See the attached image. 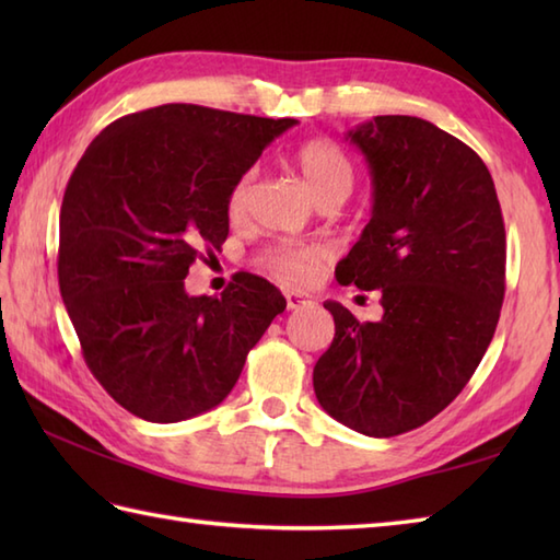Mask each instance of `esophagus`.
<instances>
[{
  "mask_svg": "<svg viewBox=\"0 0 560 560\" xmlns=\"http://www.w3.org/2000/svg\"><path fill=\"white\" fill-rule=\"evenodd\" d=\"M313 303H315L313 295L299 293V291H287V305H289V311H301V307H307V305H313Z\"/></svg>",
  "mask_w": 560,
  "mask_h": 560,
  "instance_id": "obj_1",
  "label": "esophagus"
}]
</instances>
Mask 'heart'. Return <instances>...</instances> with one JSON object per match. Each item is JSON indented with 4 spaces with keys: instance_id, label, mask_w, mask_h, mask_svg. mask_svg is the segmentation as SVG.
<instances>
[{
    "instance_id": "heart-1",
    "label": "heart",
    "mask_w": 560,
    "mask_h": 560,
    "mask_svg": "<svg viewBox=\"0 0 560 560\" xmlns=\"http://www.w3.org/2000/svg\"><path fill=\"white\" fill-rule=\"evenodd\" d=\"M293 163L303 175L307 192L317 201L347 199L355 183L353 165L347 153L331 139H305L293 151ZM249 189H253V171H245L231 183L225 192V213L231 221H243L249 207ZM325 253L315 245H277L269 247L261 261L277 273L279 279L303 287L313 281L317 267L323 265Z\"/></svg>"
}]
</instances>
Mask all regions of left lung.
Masks as SVG:
<instances>
[{
  "label": "left lung",
  "instance_id": "1",
  "mask_svg": "<svg viewBox=\"0 0 560 560\" xmlns=\"http://www.w3.org/2000/svg\"><path fill=\"white\" fill-rule=\"evenodd\" d=\"M349 139L373 175V217L337 281L380 291L383 319L327 301L335 339L313 371L331 419L392 438L431 421L477 371L505 295V223L479 153L409 115H377Z\"/></svg>",
  "mask_w": 560,
  "mask_h": 560
}]
</instances>
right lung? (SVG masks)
<instances>
[{
    "label": "right lung",
    "mask_w": 560,
    "mask_h": 560,
    "mask_svg": "<svg viewBox=\"0 0 560 560\" xmlns=\"http://www.w3.org/2000/svg\"><path fill=\"white\" fill-rule=\"evenodd\" d=\"M293 117L168 103L110 122L83 151L59 211V293L103 389L151 423L217 407L287 299L241 273L187 295L201 249L229 237L225 192Z\"/></svg>",
    "instance_id": "add662e5"
}]
</instances>
